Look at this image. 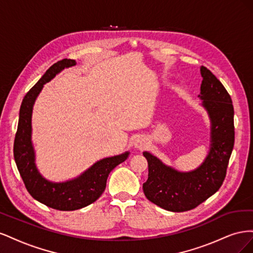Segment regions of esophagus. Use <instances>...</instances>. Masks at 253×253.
<instances>
[{
    "mask_svg": "<svg viewBox=\"0 0 253 253\" xmlns=\"http://www.w3.org/2000/svg\"><path fill=\"white\" fill-rule=\"evenodd\" d=\"M148 145L147 140H145L143 137H137V138L134 140V148L137 150H142Z\"/></svg>",
    "mask_w": 253,
    "mask_h": 253,
    "instance_id": "obj_1",
    "label": "esophagus"
}]
</instances>
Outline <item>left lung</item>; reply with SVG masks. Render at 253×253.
I'll use <instances>...</instances> for the list:
<instances>
[{"instance_id":"8db88e82","label":"left lung","mask_w":253,"mask_h":253,"mask_svg":"<svg viewBox=\"0 0 253 253\" xmlns=\"http://www.w3.org/2000/svg\"><path fill=\"white\" fill-rule=\"evenodd\" d=\"M202 106L211 122L210 150L204 163L190 172H180L143 152L148 160V180L143 193L150 202L172 212L194 209L223 185L234 145V110L230 95L208 68L202 66Z\"/></svg>"}]
</instances>
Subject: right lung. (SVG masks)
<instances>
[{
	"instance_id": "right-lung-1",
	"label": "right lung",
	"mask_w": 253,
	"mask_h": 253,
	"mask_svg": "<svg viewBox=\"0 0 253 253\" xmlns=\"http://www.w3.org/2000/svg\"><path fill=\"white\" fill-rule=\"evenodd\" d=\"M76 65V61L63 59L51 65L23 99L19 124L13 143V156L24 185L36 201L60 211H73L96 202L106 187V179L115 167L124 163L129 152L106 157L95 163L76 178L55 182L40 174L36 166V153L32 141V116L37 97L44 84L64 68Z\"/></svg>"
}]
</instances>
